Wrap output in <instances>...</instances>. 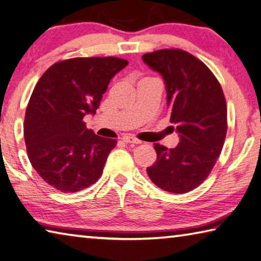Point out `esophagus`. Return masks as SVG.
<instances>
[{"label":"esophagus","mask_w":261,"mask_h":261,"mask_svg":"<svg viewBox=\"0 0 261 261\" xmlns=\"http://www.w3.org/2000/svg\"><path fill=\"white\" fill-rule=\"evenodd\" d=\"M122 141H123V142H126V143H132V144H140L141 143V141L139 139H136L132 135L122 136Z\"/></svg>","instance_id":"1"}]
</instances>
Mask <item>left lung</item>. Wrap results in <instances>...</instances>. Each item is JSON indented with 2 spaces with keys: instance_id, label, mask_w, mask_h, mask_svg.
Listing matches in <instances>:
<instances>
[{
  "instance_id": "8db88e82",
  "label": "left lung",
  "mask_w": 261,
  "mask_h": 261,
  "mask_svg": "<svg viewBox=\"0 0 261 261\" xmlns=\"http://www.w3.org/2000/svg\"><path fill=\"white\" fill-rule=\"evenodd\" d=\"M142 60L164 79L170 122L180 136L173 149L153 144L157 161L147 173L162 190L187 193L209 176L223 148L228 127L223 91L211 69L186 50L160 49Z\"/></svg>"
}]
</instances>
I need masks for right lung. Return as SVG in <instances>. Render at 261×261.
<instances>
[{"label": "right lung", "instance_id": "right-lung-1", "mask_svg": "<svg viewBox=\"0 0 261 261\" xmlns=\"http://www.w3.org/2000/svg\"><path fill=\"white\" fill-rule=\"evenodd\" d=\"M127 60L74 58L47 69L30 98L24 120L29 160L44 180L62 193L95 184L117 140L88 129L84 115L95 114L113 76Z\"/></svg>", "mask_w": 261, "mask_h": 261}]
</instances>
